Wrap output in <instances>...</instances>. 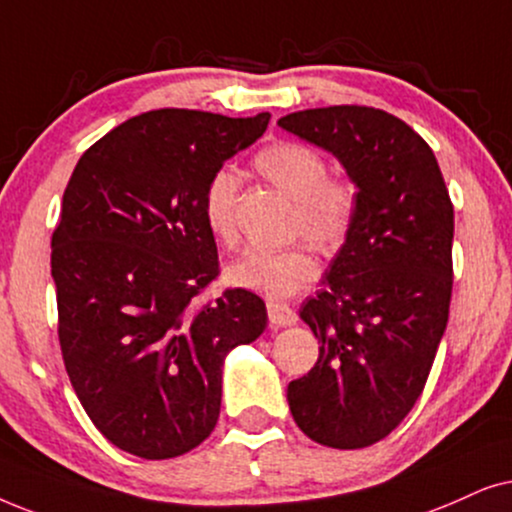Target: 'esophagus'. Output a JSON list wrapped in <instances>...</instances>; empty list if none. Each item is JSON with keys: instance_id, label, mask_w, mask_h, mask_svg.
Instances as JSON below:
<instances>
[{"instance_id": "esophagus-1", "label": "esophagus", "mask_w": 512, "mask_h": 512, "mask_svg": "<svg viewBox=\"0 0 512 512\" xmlns=\"http://www.w3.org/2000/svg\"><path fill=\"white\" fill-rule=\"evenodd\" d=\"M267 313H269L271 327L295 325V320H297V313L292 311L288 304H281V302H269L267 304Z\"/></svg>"}]
</instances>
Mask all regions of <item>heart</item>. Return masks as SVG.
<instances>
[{
	"label": "heart",
	"instance_id": "obj_1",
	"mask_svg": "<svg viewBox=\"0 0 512 512\" xmlns=\"http://www.w3.org/2000/svg\"><path fill=\"white\" fill-rule=\"evenodd\" d=\"M255 168L295 201V234H304L325 252L337 250L344 243L356 210V194L349 182L327 177L323 154L304 142L281 140L255 156ZM236 199L238 173L234 168H220L206 187L203 217L210 234L227 245H234L238 238ZM316 274L318 264L304 245L285 250H248L224 269L229 285L274 299L292 297L309 288Z\"/></svg>",
	"mask_w": 512,
	"mask_h": 512
}]
</instances>
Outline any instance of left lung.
<instances>
[{
    "label": "left lung",
    "instance_id": "obj_1",
    "mask_svg": "<svg viewBox=\"0 0 512 512\" xmlns=\"http://www.w3.org/2000/svg\"><path fill=\"white\" fill-rule=\"evenodd\" d=\"M278 126L330 152L358 189L349 236L299 309L320 353L288 405L318 445L360 449L424 391L449 318L454 208L433 149L384 109H304Z\"/></svg>",
    "mask_w": 512,
    "mask_h": 512
}]
</instances>
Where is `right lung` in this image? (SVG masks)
<instances>
[{
	"mask_svg": "<svg viewBox=\"0 0 512 512\" xmlns=\"http://www.w3.org/2000/svg\"><path fill=\"white\" fill-rule=\"evenodd\" d=\"M269 119L154 109L88 147L67 182L51 238L65 370L95 428L140 459L213 433L224 358L267 327L248 290L196 297L220 267L203 217L210 177Z\"/></svg>",
	"mask_w": 512,
	"mask_h": 512,
	"instance_id": "add662e5",
	"label": "right lung"
}]
</instances>
